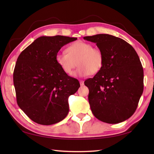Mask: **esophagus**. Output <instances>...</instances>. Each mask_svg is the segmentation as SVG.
<instances>
[{"instance_id":"34e87169","label":"esophagus","mask_w":154,"mask_h":154,"mask_svg":"<svg viewBox=\"0 0 154 154\" xmlns=\"http://www.w3.org/2000/svg\"><path fill=\"white\" fill-rule=\"evenodd\" d=\"M79 83H80L81 85H84V81H82V80H80L79 81Z\"/></svg>"}]
</instances>
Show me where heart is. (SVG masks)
I'll return each instance as SVG.
<instances>
[{
  "mask_svg": "<svg viewBox=\"0 0 154 154\" xmlns=\"http://www.w3.org/2000/svg\"><path fill=\"white\" fill-rule=\"evenodd\" d=\"M67 53H60L56 55L59 66L65 73L71 75L77 64L79 65L75 72L76 77H85L95 73L102 68L104 57L99 48L86 42L79 40L69 45Z\"/></svg>",
  "mask_w": 154,
  "mask_h": 154,
  "instance_id": "b5f03b06",
  "label": "heart"
}]
</instances>
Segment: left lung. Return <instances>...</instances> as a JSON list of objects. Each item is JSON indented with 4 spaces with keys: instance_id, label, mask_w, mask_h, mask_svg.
I'll return each mask as SVG.
<instances>
[{
    "instance_id": "1",
    "label": "left lung",
    "mask_w": 154,
    "mask_h": 154,
    "mask_svg": "<svg viewBox=\"0 0 154 154\" xmlns=\"http://www.w3.org/2000/svg\"><path fill=\"white\" fill-rule=\"evenodd\" d=\"M103 54L102 68L87 79L89 102L97 119L117 124L134 113L143 90V71L136 51L122 39L109 34L85 36Z\"/></svg>"
}]
</instances>
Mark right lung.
Instances as JSON below:
<instances>
[{
    "instance_id": "1",
    "label": "right lung",
    "mask_w": 154,
    "mask_h": 154,
    "mask_svg": "<svg viewBox=\"0 0 154 154\" xmlns=\"http://www.w3.org/2000/svg\"><path fill=\"white\" fill-rule=\"evenodd\" d=\"M77 39L41 36L19 55L13 73L16 100L34 122L51 125L67 116L68 98L80 84L61 69L55 57L64 45Z\"/></svg>"
}]
</instances>
